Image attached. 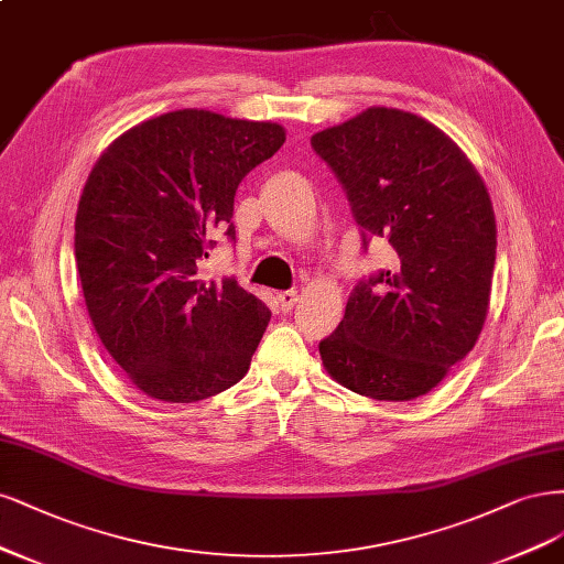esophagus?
I'll return each instance as SVG.
<instances>
[{
  "label": "esophagus",
  "instance_id": "1",
  "mask_svg": "<svg viewBox=\"0 0 564 564\" xmlns=\"http://www.w3.org/2000/svg\"><path fill=\"white\" fill-rule=\"evenodd\" d=\"M300 300V295H297V290H283V293H279L276 295V302H279V308L281 312H290V308L295 306V302Z\"/></svg>",
  "mask_w": 564,
  "mask_h": 564
}]
</instances>
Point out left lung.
I'll return each mask as SVG.
<instances>
[{
	"instance_id": "left-lung-1",
	"label": "left lung",
	"mask_w": 564,
	"mask_h": 564,
	"mask_svg": "<svg viewBox=\"0 0 564 564\" xmlns=\"http://www.w3.org/2000/svg\"><path fill=\"white\" fill-rule=\"evenodd\" d=\"M312 144L362 231L395 250L393 267L354 288L337 330L318 344L323 368L375 401H414L480 337L497 256L492 198L457 142L395 107H368Z\"/></svg>"
}]
</instances>
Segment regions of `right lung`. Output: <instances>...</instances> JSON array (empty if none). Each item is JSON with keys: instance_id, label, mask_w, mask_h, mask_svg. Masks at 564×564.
Returning a JSON list of instances; mask_svg holds the SVG:
<instances>
[{"instance_id": "add662e5", "label": "right lung", "mask_w": 564, "mask_h": 564, "mask_svg": "<svg viewBox=\"0 0 564 564\" xmlns=\"http://www.w3.org/2000/svg\"><path fill=\"white\" fill-rule=\"evenodd\" d=\"M285 129L210 110H175L110 142L84 185L75 258L102 347L144 395L196 403L241 381L269 308L196 264L210 234L234 239V194L274 156Z\"/></svg>"}]
</instances>
